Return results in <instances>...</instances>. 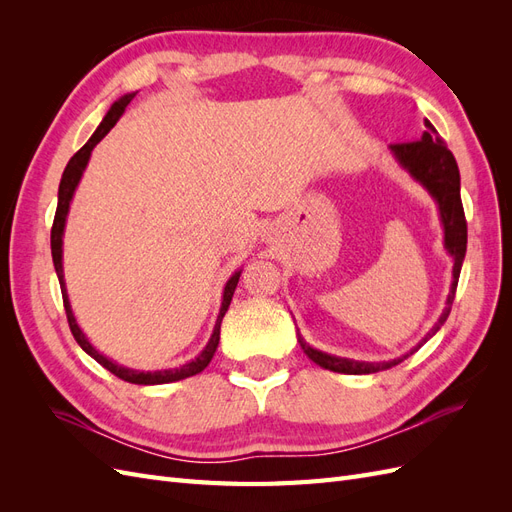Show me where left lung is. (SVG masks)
Masks as SVG:
<instances>
[{"label":"left lung","instance_id":"obj_1","mask_svg":"<svg viewBox=\"0 0 512 512\" xmlns=\"http://www.w3.org/2000/svg\"><path fill=\"white\" fill-rule=\"evenodd\" d=\"M425 128L427 130L423 132L421 138H418V141L393 143L391 149L395 153V158L401 162V166L408 168L410 175L421 181L431 192V196L438 200L440 218L444 224V245H446V250L451 252V256L455 258V267H453V288H451V294H448L446 309L442 312L440 320L436 322V327L427 333V337L412 352L421 348L431 335H436L438 329L446 322L448 314H451V305L455 299L463 256H466V245H468V224H466V213H463V205H461L459 168H457L455 156L451 153V149L446 147L442 136L438 134L436 128L431 126L429 121H425ZM299 344H301L303 352L316 365L337 371V374H374V371L399 365L406 359V356L412 354L410 352L406 356H401V359H395L389 363H359V361L339 359V356H331V354H324L320 350H314L312 346H307L303 342L301 335H299Z\"/></svg>","mask_w":512,"mask_h":512}]
</instances>
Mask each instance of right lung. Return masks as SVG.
<instances>
[{
  "instance_id": "1",
  "label": "right lung",
  "mask_w": 512,
  "mask_h": 512,
  "mask_svg": "<svg viewBox=\"0 0 512 512\" xmlns=\"http://www.w3.org/2000/svg\"><path fill=\"white\" fill-rule=\"evenodd\" d=\"M136 94H128L123 96L121 100H117L111 111L106 113L104 121L98 126V130L94 132V136L89 138V141L74 153V156L70 158L66 170H64V177H61V183H59V200H57V211H55V220H53V228H51V254H53V265H55V271H57V277H59V286H61V297H64V307H66V318H68V324H70V331L74 335L76 342H79V346L91 356V359H96L104 369L111 371V374H115L117 378L126 380V382H132V384H166V382H177V380H183V378H190V376H196L203 371L215 354V348H218L220 344V324H222V318L224 314L228 312V305L232 301V294H235V288H237V282H239V275L241 271H237L235 275L230 277L226 288H224V299H222V309H220V316H218V322H215V329H213V335L209 339L207 348L200 352L196 359L192 363H185L177 369H164V371H134V369H128V367H121V365H115L113 361H108L106 356H102L94 346H91L87 342V337L83 335V331L79 329V324H76L74 316H72V309H70V303H68V294H66V286H64V269H61V235H64V226H66V215H68V209H70V200H72V194L76 190V185H79L81 181V175L83 170L89 162V156H91V149H94L102 138L108 134V130H111L115 123L119 121V117L123 115V111H126V106L132 102Z\"/></svg>"
}]
</instances>
